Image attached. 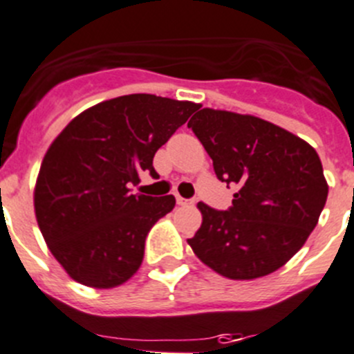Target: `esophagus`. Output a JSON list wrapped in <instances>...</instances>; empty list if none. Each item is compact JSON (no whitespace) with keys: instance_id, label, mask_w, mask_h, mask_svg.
<instances>
[{"instance_id":"1","label":"esophagus","mask_w":354,"mask_h":354,"mask_svg":"<svg viewBox=\"0 0 354 354\" xmlns=\"http://www.w3.org/2000/svg\"><path fill=\"white\" fill-rule=\"evenodd\" d=\"M191 203H193V201H189V200H184V198L177 196V205H180V207H186V205H191Z\"/></svg>"}]
</instances>
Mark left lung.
<instances>
[{"label":"left lung","instance_id":"obj_1","mask_svg":"<svg viewBox=\"0 0 354 354\" xmlns=\"http://www.w3.org/2000/svg\"><path fill=\"white\" fill-rule=\"evenodd\" d=\"M187 127L214 161L218 180L238 186L230 210L198 203L203 221L187 243L230 280L271 274L301 250L325 207L328 184L318 153L252 114L203 107Z\"/></svg>","mask_w":354,"mask_h":354}]
</instances>
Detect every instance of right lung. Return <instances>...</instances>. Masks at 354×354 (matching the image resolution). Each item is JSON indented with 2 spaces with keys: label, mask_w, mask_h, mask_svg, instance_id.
<instances>
[{
  "label": "right lung",
  "mask_w": 354,
  "mask_h": 354,
  "mask_svg": "<svg viewBox=\"0 0 354 354\" xmlns=\"http://www.w3.org/2000/svg\"><path fill=\"white\" fill-rule=\"evenodd\" d=\"M198 109L189 100L132 93L83 111L50 144L35 186L39 231L64 271L92 288L129 281L146 236L174 210L171 194H132L140 171L158 177L156 151Z\"/></svg>",
  "instance_id": "1"
}]
</instances>
